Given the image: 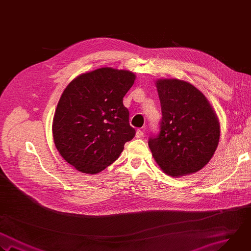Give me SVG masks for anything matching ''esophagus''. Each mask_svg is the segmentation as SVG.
Segmentation results:
<instances>
[{"label":"esophagus","mask_w":251,"mask_h":251,"mask_svg":"<svg viewBox=\"0 0 251 251\" xmlns=\"http://www.w3.org/2000/svg\"><path fill=\"white\" fill-rule=\"evenodd\" d=\"M143 134H144L143 130L137 129V130H136V133H135V137H136V138H141V137H143Z\"/></svg>","instance_id":"esophagus-1"}]
</instances>
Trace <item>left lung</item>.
I'll use <instances>...</instances> for the list:
<instances>
[{
  "instance_id": "obj_1",
  "label": "left lung",
  "mask_w": 251,
  "mask_h": 251,
  "mask_svg": "<svg viewBox=\"0 0 251 251\" xmlns=\"http://www.w3.org/2000/svg\"><path fill=\"white\" fill-rule=\"evenodd\" d=\"M162 110L160 132L148 141L152 155L171 176L194 174L213 157L220 139L217 114L204 94L176 78L155 81Z\"/></svg>"
}]
</instances>
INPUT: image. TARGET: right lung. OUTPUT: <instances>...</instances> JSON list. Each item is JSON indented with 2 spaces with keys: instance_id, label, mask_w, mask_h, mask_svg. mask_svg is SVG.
<instances>
[{
  "instance_id": "right-lung-1",
  "label": "right lung",
  "mask_w": 251,
  "mask_h": 251,
  "mask_svg": "<svg viewBox=\"0 0 251 251\" xmlns=\"http://www.w3.org/2000/svg\"><path fill=\"white\" fill-rule=\"evenodd\" d=\"M135 77L129 71L101 68L76 76L64 90L53 119L54 143L77 171L102 172L134 137L123 98Z\"/></svg>"
}]
</instances>
